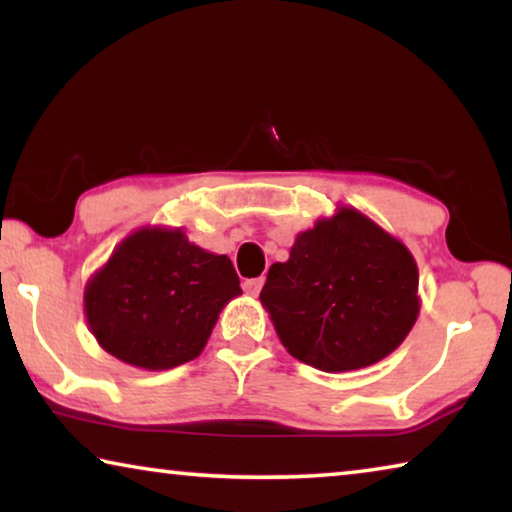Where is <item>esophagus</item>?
Segmentation results:
<instances>
[{"label": "esophagus", "mask_w": 512, "mask_h": 512, "mask_svg": "<svg viewBox=\"0 0 512 512\" xmlns=\"http://www.w3.org/2000/svg\"><path fill=\"white\" fill-rule=\"evenodd\" d=\"M262 284H264L262 277H250V280L244 282V291L248 296H257V293L262 291Z\"/></svg>", "instance_id": "1"}]
</instances>
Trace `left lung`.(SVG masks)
<instances>
[{
    "mask_svg": "<svg viewBox=\"0 0 512 512\" xmlns=\"http://www.w3.org/2000/svg\"><path fill=\"white\" fill-rule=\"evenodd\" d=\"M259 300L291 357L348 372L388 357L420 314L418 266L400 239L354 207L296 237Z\"/></svg>",
    "mask_w": 512,
    "mask_h": 512,
    "instance_id": "obj_1",
    "label": "left lung"
}]
</instances>
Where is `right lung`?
I'll return each mask as SVG.
<instances>
[{
	"label": "right lung",
	"instance_id": "right-lung-1",
	"mask_svg": "<svg viewBox=\"0 0 512 512\" xmlns=\"http://www.w3.org/2000/svg\"><path fill=\"white\" fill-rule=\"evenodd\" d=\"M239 293L228 255L198 248L180 228H142L90 277L83 307L112 357L169 370L203 352L221 309Z\"/></svg>",
	"mask_w": 512,
	"mask_h": 512
}]
</instances>
